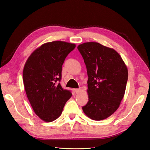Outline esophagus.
<instances>
[{
    "label": "esophagus",
    "instance_id": "obj_1",
    "mask_svg": "<svg viewBox=\"0 0 150 150\" xmlns=\"http://www.w3.org/2000/svg\"><path fill=\"white\" fill-rule=\"evenodd\" d=\"M75 92H76V94H78V93H79V92H80V91H81V89L80 88H79V89H75Z\"/></svg>",
    "mask_w": 150,
    "mask_h": 150
}]
</instances>
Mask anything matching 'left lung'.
Segmentation results:
<instances>
[{
    "label": "left lung",
    "mask_w": 150,
    "mask_h": 150,
    "mask_svg": "<svg viewBox=\"0 0 150 150\" xmlns=\"http://www.w3.org/2000/svg\"><path fill=\"white\" fill-rule=\"evenodd\" d=\"M78 49L87 69L89 101L83 110L89 118L100 121L112 115L124 97L128 71L115 49L94 42Z\"/></svg>",
    "instance_id": "left-lung-1"
}]
</instances>
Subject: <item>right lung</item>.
I'll use <instances>...</instances> for the list:
<instances>
[{
  "label": "right lung",
  "mask_w": 150,
  "mask_h": 150,
  "mask_svg": "<svg viewBox=\"0 0 150 150\" xmlns=\"http://www.w3.org/2000/svg\"><path fill=\"white\" fill-rule=\"evenodd\" d=\"M76 44L53 41L42 44L30 54L23 70L27 96L35 115L45 122L56 120L72 96L59 83L62 66Z\"/></svg>",
  "instance_id": "obj_1"
}]
</instances>
